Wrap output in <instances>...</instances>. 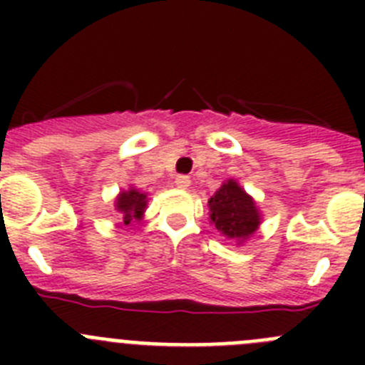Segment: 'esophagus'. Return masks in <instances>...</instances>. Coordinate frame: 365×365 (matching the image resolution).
<instances>
[{
    "label": "esophagus",
    "instance_id": "1",
    "mask_svg": "<svg viewBox=\"0 0 365 365\" xmlns=\"http://www.w3.org/2000/svg\"><path fill=\"white\" fill-rule=\"evenodd\" d=\"M175 185H177V188L186 190L190 185H192V180H190L188 175H177L175 177Z\"/></svg>",
    "mask_w": 365,
    "mask_h": 365
}]
</instances>
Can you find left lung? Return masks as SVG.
<instances>
[{
	"label": "left lung",
	"mask_w": 365,
	"mask_h": 365,
	"mask_svg": "<svg viewBox=\"0 0 365 365\" xmlns=\"http://www.w3.org/2000/svg\"><path fill=\"white\" fill-rule=\"evenodd\" d=\"M210 219L219 234L230 240H247L259 227L256 202L248 197L235 180H228L208 201Z\"/></svg>",
	"instance_id": "obj_1"
}]
</instances>
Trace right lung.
Here are the masks:
<instances>
[{
    "instance_id": "1",
    "label": "right lung",
    "mask_w": 365,
    "mask_h": 365,
    "mask_svg": "<svg viewBox=\"0 0 365 365\" xmlns=\"http://www.w3.org/2000/svg\"><path fill=\"white\" fill-rule=\"evenodd\" d=\"M144 208H146V193H140L138 190L131 188L118 195L117 210L122 214L124 225H130L133 219H140Z\"/></svg>"
}]
</instances>
